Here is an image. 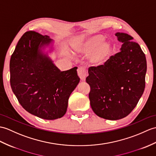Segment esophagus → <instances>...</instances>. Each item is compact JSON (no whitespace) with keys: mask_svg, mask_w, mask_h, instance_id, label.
I'll return each mask as SVG.
<instances>
[{"mask_svg":"<svg viewBox=\"0 0 156 156\" xmlns=\"http://www.w3.org/2000/svg\"><path fill=\"white\" fill-rule=\"evenodd\" d=\"M78 75L79 76L80 78L81 79V80L84 81L85 80L86 78V70L84 67H79L78 68Z\"/></svg>","mask_w":156,"mask_h":156,"instance_id":"obj_1","label":"esophagus"}]
</instances>
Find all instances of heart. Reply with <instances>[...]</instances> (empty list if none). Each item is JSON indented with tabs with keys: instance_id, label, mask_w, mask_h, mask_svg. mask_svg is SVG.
Instances as JSON below:
<instances>
[{
	"instance_id": "heart-1",
	"label": "heart",
	"mask_w": 156,
	"mask_h": 156,
	"mask_svg": "<svg viewBox=\"0 0 156 156\" xmlns=\"http://www.w3.org/2000/svg\"><path fill=\"white\" fill-rule=\"evenodd\" d=\"M113 49L112 44L105 40V36L102 34H95L86 37L80 43L77 47L78 51L84 54L92 52L90 60L93 64L100 65L104 64Z\"/></svg>"
}]
</instances>
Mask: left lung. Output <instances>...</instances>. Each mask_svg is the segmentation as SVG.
I'll return each mask as SVG.
<instances>
[{
    "mask_svg": "<svg viewBox=\"0 0 156 156\" xmlns=\"http://www.w3.org/2000/svg\"><path fill=\"white\" fill-rule=\"evenodd\" d=\"M115 36L123 42L120 52L104 65L90 66L86 78L92 110L110 120L125 118L134 109L144 91L147 70L145 54L131 36L120 32Z\"/></svg>",
    "mask_w": 156,
    "mask_h": 156,
    "instance_id": "8db88e82",
    "label": "left lung"
}]
</instances>
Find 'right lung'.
<instances>
[{"label": "right lung", "instance_id": "add662e5", "mask_svg": "<svg viewBox=\"0 0 156 156\" xmlns=\"http://www.w3.org/2000/svg\"><path fill=\"white\" fill-rule=\"evenodd\" d=\"M51 39L35 31L22 36L10 60L12 92L24 110L44 119L66 114L70 94L80 82L77 67L61 72L41 48Z\"/></svg>", "mask_w": 156, "mask_h": 156}]
</instances>
